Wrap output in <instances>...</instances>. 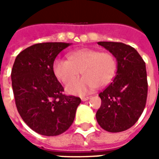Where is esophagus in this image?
Wrapping results in <instances>:
<instances>
[{
	"instance_id": "1",
	"label": "esophagus",
	"mask_w": 159,
	"mask_h": 159,
	"mask_svg": "<svg viewBox=\"0 0 159 159\" xmlns=\"http://www.w3.org/2000/svg\"><path fill=\"white\" fill-rule=\"evenodd\" d=\"M89 96H83V97H81V101L82 102H86V101H88L89 100Z\"/></svg>"
}]
</instances>
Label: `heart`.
I'll return each instance as SVG.
<instances>
[{
  "label": "heart",
  "mask_w": 159,
  "mask_h": 159,
  "mask_svg": "<svg viewBox=\"0 0 159 159\" xmlns=\"http://www.w3.org/2000/svg\"><path fill=\"white\" fill-rule=\"evenodd\" d=\"M68 60L57 58L53 63V71L64 84L76 79L80 74L84 77L66 87L72 95H83L97 88H103L112 81L118 69L115 56L94 48H80L67 55Z\"/></svg>",
  "instance_id": "heart-1"
}]
</instances>
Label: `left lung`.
<instances>
[{
	"label": "left lung",
	"mask_w": 159,
	"mask_h": 159,
	"mask_svg": "<svg viewBox=\"0 0 159 159\" xmlns=\"http://www.w3.org/2000/svg\"><path fill=\"white\" fill-rule=\"evenodd\" d=\"M113 54L118 62L116 76L99 94L101 107L96 120L102 129L111 133L127 130L134 125L143 111L148 81L143 59L133 47L121 42L99 41Z\"/></svg>",
	"instance_id": "1"
}]
</instances>
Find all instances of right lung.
<instances>
[{
    "instance_id": "right-lung-1",
    "label": "right lung",
    "mask_w": 159,
    "mask_h": 159,
    "mask_svg": "<svg viewBox=\"0 0 159 159\" xmlns=\"http://www.w3.org/2000/svg\"><path fill=\"white\" fill-rule=\"evenodd\" d=\"M44 42L29 47L16 57L11 70L16 106L22 119L36 133L56 136L70 127L80 98L63 94L53 71L57 55L70 46Z\"/></svg>"
}]
</instances>
